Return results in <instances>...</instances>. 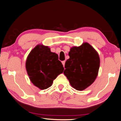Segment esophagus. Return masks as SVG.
Wrapping results in <instances>:
<instances>
[{
    "label": "esophagus",
    "mask_w": 121,
    "mask_h": 121,
    "mask_svg": "<svg viewBox=\"0 0 121 121\" xmlns=\"http://www.w3.org/2000/svg\"><path fill=\"white\" fill-rule=\"evenodd\" d=\"M62 64H63V66H64V67L65 63V60H64V61H62Z\"/></svg>",
    "instance_id": "esophagus-1"
}]
</instances>
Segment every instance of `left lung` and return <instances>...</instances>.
<instances>
[{
	"mask_svg": "<svg viewBox=\"0 0 121 121\" xmlns=\"http://www.w3.org/2000/svg\"><path fill=\"white\" fill-rule=\"evenodd\" d=\"M69 56L64 74L72 87L84 90L93 83L98 74L100 62L98 53L85 42L79 47L71 48Z\"/></svg>",
	"mask_w": 121,
	"mask_h": 121,
	"instance_id": "obj_1",
	"label": "left lung"
}]
</instances>
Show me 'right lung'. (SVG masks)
Wrapping results in <instances>:
<instances>
[{
  "label": "right lung",
  "mask_w": 121,
  "mask_h": 121,
  "mask_svg": "<svg viewBox=\"0 0 121 121\" xmlns=\"http://www.w3.org/2000/svg\"><path fill=\"white\" fill-rule=\"evenodd\" d=\"M26 68L31 82L40 90L50 87L64 69L58 56L48 47L36 45L27 57Z\"/></svg>",
  "instance_id": "1"
}]
</instances>
